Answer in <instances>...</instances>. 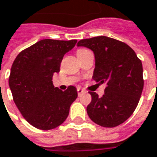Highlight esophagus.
<instances>
[{
  "label": "esophagus",
  "instance_id": "obj_1",
  "mask_svg": "<svg viewBox=\"0 0 157 157\" xmlns=\"http://www.w3.org/2000/svg\"><path fill=\"white\" fill-rule=\"evenodd\" d=\"M77 91H78V96H81V95H83L84 93H86L85 90H83V89H81V88H79L77 89Z\"/></svg>",
  "mask_w": 157,
  "mask_h": 157
}]
</instances>
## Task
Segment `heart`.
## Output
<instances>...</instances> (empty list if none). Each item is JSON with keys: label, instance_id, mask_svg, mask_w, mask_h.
<instances>
[{"label": "heart", "instance_id": "heart-1", "mask_svg": "<svg viewBox=\"0 0 157 157\" xmlns=\"http://www.w3.org/2000/svg\"><path fill=\"white\" fill-rule=\"evenodd\" d=\"M86 51H88V49H84V48H80V49H78L77 50V53H78V54H82V53H84V52H86Z\"/></svg>", "mask_w": 157, "mask_h": 157}]
</instances>
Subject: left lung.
Listing matches in <instances>:
<instances>
[{
    "label": "left lung",
    "instance_id": "8db88e82",
    "mask_svg": "<svg viewBox=\"0 0 157 157\" xmlns=\"http://www.w3.org/2000/svg\"><path fill=\"white\" fill-rule=\"evenodd\" d=\"M78 46L87 47L95 55L93 79L106 83L104 95L92 97L87 107L89 118L104 128H115L134 113L144 88L143 67L128 44L106 36L81 40Z\"/></svg>",
    "mask_w": 157,
    "mask_h": 157
}]
</instances>
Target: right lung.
<instances>
[{
  "label": "right lung",
  "instance_id": "1",
  "mask_svg": "<svg viewBox=\"0 0 157 157\" xmlns=\"http://www.w3.org/2000/svg\"><path fill=\"white\" fill-rule=\"evenodd\" d=\"M76 43L77 40H41L21 51L12 63L9 86L13 101L34 128L53 129L69 116L70 105L78 98L77 88H54L52 77L59 72L64 55Z\"/></svg>",
  "mask_w": 157,
  "mask_h": 157
}]
</instances>
